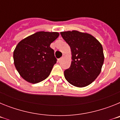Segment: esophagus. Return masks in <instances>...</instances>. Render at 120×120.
Masks as SVG:
<instances>
[{"label": "esophagus", "instance_id": "obj_1", "mask_svg": "<svg viewBox=\"0 0 120 120\" xmlns=\"http://www.w3.org/2000/svg\"><path fill=\"white\" fill-rule=\"evenodd\" d=\"M63 58H64V56L61 57V58H59V59H58V62H61V61H62V59H63Z\"/></svg>", "mask_w": 120, "mask_h": 120}]
</instances>
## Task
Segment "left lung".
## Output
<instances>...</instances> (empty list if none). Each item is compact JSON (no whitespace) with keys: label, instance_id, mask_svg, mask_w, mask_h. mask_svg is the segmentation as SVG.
Returning <instances> with one entry per match:
<instances>
[{"label":"left lung","instance_id":"8db88e82","mask_svg":"<svg viewBox=\"0 0 120 120\" xmlns=\"http://www.w3.org/2000/svg\"><path fill=\"white\" fill-rule=\"evenodd\" d=\"M71 48L72 61L64 71L65 78L77 87H85L96 80L104 62L103 47L91 35L77 30L61 32Z\"/></svg>","mask_w":120,"mask_h":120}]
</instances>
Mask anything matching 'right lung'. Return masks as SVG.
<instances>
[{
	"label": "right lung",
	"instance_id": "obj_1",
	"mask_svg": "<svg viewBox=\"0 0 120 120\" xmlns=\"http://www.w3.org/2000/svg\"><path fill=\"white\" fill-rule=\"evenodd\" d=\"M59 35L58 32H38L18 43L14 51V62L24 80L37 83L49 76L57 61L50 45Z\"/></svg>",
	"mask_w": 120,
	"mask_h": 120
}]
</instances>
